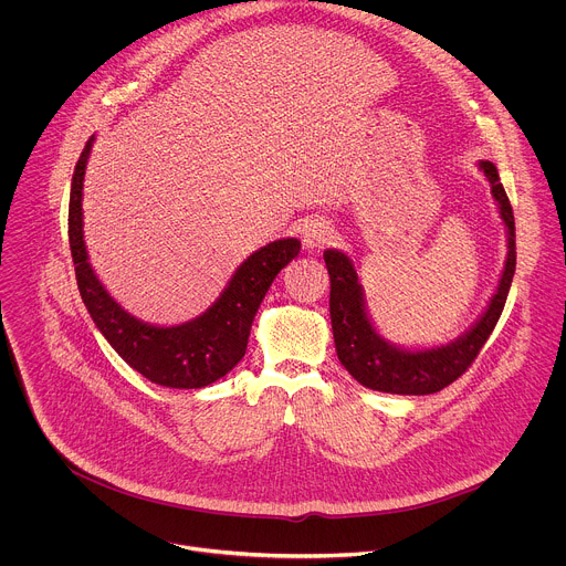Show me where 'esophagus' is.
<instances>
[{"mask_svg": "<svg viewBox=\"0 0 566 566\" xmlns=\"http://www.w3.org/2000/svg\"><path fill=\"white\" fill-rule=\"evenodd\" d=\"M302 240L308 249H317V247H324L333 240V227L326 222V220H306L302 224Z\"/></svg>", "mask_w": 566, "mask_h": 566, "instance_id": "34e87169", "label": "esophagus"}]
</instances>
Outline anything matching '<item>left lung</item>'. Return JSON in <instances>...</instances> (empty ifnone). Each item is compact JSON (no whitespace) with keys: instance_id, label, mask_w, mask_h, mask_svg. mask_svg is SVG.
<instances>
[{"instance_id":"left-lung-1","label":"left lung","mask_w":566,"mask_h":566,"mask_svg":"<svg viewBox=\"0 0 566 566\" xmlns=\"http://www.w3.org/2000/svg\"><path fill=\"white\" fill-rule=\"evenodd\" d=\"M492 182V193L510 233V253L496 295L476 326L461 339L430 350H403L379 337L364 306L357 271L342 251H324L331 275V324L342 366L366 388L390 395H432L454 384L479 357L507 302L516 271V224L510 198L490 160L479 163Z\"/></svg>"}]
</instances>
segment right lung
Returning <instances> with one entry per match:
<instances>
[{
	"label": "right lung",
	"instance_id": "obj_1",
	"mask_svg": "<svg viewBox=\"0 0 566 566\" xmlns=\"http://www.w3.org/2000/svg\"><path fill=\"white\" fill-rule=\"evenodd\" d=\"M94 136L72 176L67 238L81 300L109 346L145 379L165 388H205L224 377L247 353L253 317L275 275L300 253L295 238L275 240L249 255L216 304L180 326H149L123 311L94 275L83 242V176Z\"/></svg>",
	"mask_w": 566,
	"mask_h": 566
}]
</instances>
